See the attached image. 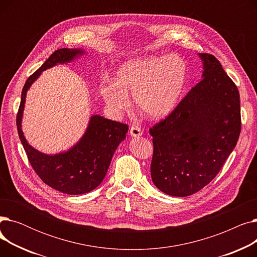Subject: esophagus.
I'll return each instance as SVG.
<instances>
[{
	"instance_id": "esophagus-1",
	"label": "esophagus",
	"mask_w": 257,
	"mask_h": 257,
	"mask_svg": "<svg viewBox=\"0 0 257 257\" xmlns=\"http://www.w3.org/2000/svg\"><path fill=\"white\" fill-rule=\"evenodd\" d=\"M130 137L132 138H140L143 136V130L139 126H132L129 131Z\"/></svg>"
}]
</instances>
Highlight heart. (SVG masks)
<instances>
[{
	"label": "heart",
	"mask_w": 257,
	"mask_h": 257,
	"mask_svg": "<svg viewBox=\"0 0 257 257\" xmlns=\"http://www.w3.org/2000/svg\"><path fill=\"white\" fill-rule=\"evenodd\" d=\"M187 82V65L176 54L129 60L118 66L113 83L101 85V96L109 109L120 114L130 105L151 119L170 115L179 105Z\"/></svg>",
	"instance_id": "b5f03b06"
}]
</instances>
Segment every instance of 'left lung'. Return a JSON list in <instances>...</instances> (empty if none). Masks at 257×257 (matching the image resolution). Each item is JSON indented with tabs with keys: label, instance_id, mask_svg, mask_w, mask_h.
<instances>
[{
	"label": "left lung",
	"instance_id": "1",
	"mask_svg": "<svg viewBox=\"0 0 257 257\" xmlns=\"http://www.w3.org/2000/svg\"><path fill=\"white\" fill-rule=\"evenodd\" d=\"M202 80L166 119L150 129L151 177L163 193L191 196L220 172L240 132L239 93L220 61L198 54Z\"/></svg>",
	"mask_w": 257,
	"mask_h": 257
}]
</instances>
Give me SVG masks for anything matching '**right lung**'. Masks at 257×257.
I'll return each mask as SVG.
<instances>
[{
	"label": "right lung",
	"instance_id": "right-lung-1",
	"mask_svg": "<svg viewBox=\"0 0 257 257\" xmlns=\"http://www.w3.org/2000/svg\"><path fill=\"white\" fill-rule=\"evenodd\" d=\"M84 49H59L26 81L22 91L17 126L20 140L36 174L54 190L81 195L94 190L103 181L118 145L126 139L128 126L92 114L81 139L67 151L46 154L27 142L22 129L27 91L42 73L57 64L70 63L85 54Z\"/></svg>",
	"mask_w": 257,
	"mask_h": 257
}]
</instances>
